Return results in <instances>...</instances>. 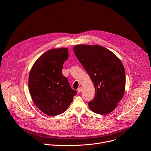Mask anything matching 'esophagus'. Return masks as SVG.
<instances>
[{
  "mask_svg": "<svg viewBox=\"0 0 151 151\" xmlns=\"http://www.w3.org/2000/svg\"><path fill=\"white\" fill-rule=\"evenodd\" d=\"M82 87H79V88H78V93H81L82 91Z\"/></svg>",
  "mask_w": 151,
  "mask_h": 151,
  "instance_id": "34e87169",
  "label": "esophagus"
}]
</instances>
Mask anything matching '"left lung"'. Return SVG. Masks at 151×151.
Listing matches in <instances>:
<instances>
[{"mask_svg": "<svg viewBox=\"0 0 151 151\" xmlns=\"http://www.w3.org/2000/svg\"><path fill=\"white\" fill-rule=\"evenodd\" d=\"M73 51L95 87V97L88 103L91 111L100 115L112 112L125 88L124 67L112 51L98 45H76Z\"/></svg>", "mask_w": 151, "mask_h": 151, "instance_id": "obj_1", "label": "left lung"}]
</instances>
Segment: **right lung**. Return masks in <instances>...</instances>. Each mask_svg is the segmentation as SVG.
<instances>
[{
	"label": "right lung",
	"instance_id": "obj_1",
	"mask_svg": "<svg viewBox=\"0 0 151 151\" xmlns=\"http://www.w3.org/2000/svg\"><path fill=\"white\" fill-rule=\"evenodd\" d=\"M68 57V48L50 50L36 60L30 69L29 89L32 99L48 116L65 112L76 94L61 71Z\"/></svg>",
	"mask_w": 151,
	"mask_h": 151
}]
</instances>
